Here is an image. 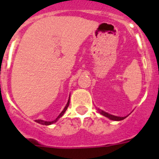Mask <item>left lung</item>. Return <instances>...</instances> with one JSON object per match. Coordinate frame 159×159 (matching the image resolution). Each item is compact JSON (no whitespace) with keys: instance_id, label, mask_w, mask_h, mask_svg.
<instances>
[{"instance_id":"left-lung-1","label":"left lung","mask_w":159,"mask_h":159,"mask_svg":"<svg viewBox=\"0 0 159 159\" xmlns=\"http://www.w3.org/2000/svg\"><path fill=\"white\" fill-rule=\"evenodd\" d=\"M98 111H99V112L101 114V115H102V116H105V117L108 118V119H111V120H114V121H120V120H123V119H124L127 118V116H124V117H120V116H113V115H111V114L107 113V112H105L104 111L100 110V109H99V108H98Z\"/></svg>"}]
</instances>
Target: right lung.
<instances>
[{"instance_id": "obj_1", "label": "right lung", "mask_w": 159, "mask_h": 159, "mask_svg": "<svg viewBox=\"0 0 159 159\" xmlns=\"http://www.w3.org/2000/svg\"><path fill=\"white\" fill-rule=\"evenodd\" d=\"M69 102H70V96H69V99H68V101H67V104H66L65 107L64 108V110L62 111V112L59 115L58 117L57 118V119H55V120H53V121H44V120H42V119H37V120H36V123H40V124H42V125H46V126H48V125H51V124H53V123H55L56 122L58 121V119H60V117H62L63 116H64V112L66 111V110L67 109V107H68V106H69Z\"/></svg>"}]
</instances>
